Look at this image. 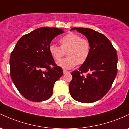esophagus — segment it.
Here are the masks:
<instances>
[{
	"mask_svg": "<svg viewBox=\"0 0 129 129\" xmlns=\"http://www.w3.org/2000/svg\"><path fill=\"white\" fill-rule=\"evenodd\" d=\"M63 74H66V73H70V72L68 71V70H65V69H63Z\"/></svg>",
	"mask_w": 129,
	"mask_h": 129,
	"instance_id": "esophagus-1",
	"label": "esophagus"
}]
</instances>
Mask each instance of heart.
<instances>
[{
    "instance_id": "1",
    "label": "heart",
    "mask_w": 129,
    "mask_h": 129,
    "mask_svg": "<svg viewBox=\"0 0 129 129\" xmlns=\"http://www.w3.org/2000/svg\"><path fill=\"white\" fill-rule=\"evenodd\" d=\"M60 46L52 45L49 46V53L53 59L59 60L67 53L68 57L57 62L58 66L63 69H70L76 64L82 65L89 56L90 43L89 41L78 34H68L59 40Z\"/></svg>"
}]
</instances>
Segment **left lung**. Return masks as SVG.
Returning a JSON list of instances; mask_svg holds the SVG:
<instances>
[{
	"mask_svg": "<svg viewBox=\"0 0 129 129\" xmlns=\"http://www.w3.org/2000/svg\"><path fill=\"white\" fill-rule=\"evenodd\" d=\"M87 37L90 43L88 59L72 72L70 95L76 101L92 103L109 91L117 73V54L106 36L88 28H72ZM85 73V75L84 74Z\"/></svg>",
	"mask_w": 129,
	"mask_h": 129,
	"instance_id": "1",
	"label": "left lung"
}]
</instances>
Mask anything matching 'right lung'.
I'll use <instances>...</instances> for the list:
<instances>
[{
	"label": "right lung",
	"mask_w": 129,
	"mask_h": 129,
	"mask_svg": "<svg viewBox=\"0 0 129 129\" xmlns=\"http://www.w3.org/2000/svg\"><path fill=\"white\" fill-rule=\"evenodd\" d=\"M63 32L62 29L41 27L24 35L17 42L10 58V76L24 98L41 102L53 94L55 82L63 71L49 49L54 38Z\"/></svg>",
	"instance_id": "right-lung-1"
}]
</instances>
